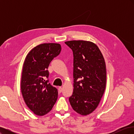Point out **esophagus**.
<instances>
[{
  "mask_svg": "<svg viewBox=\"0 0 134 134\" xmlns=\"http://www.w3.org/2000/svg\"><path fill=\"white\" fill-rule=\"evenodd\" d=\"M62 90H63V89H62V87H59V88H58V91H59V93H61L62 92Z\"/></svg>",
  "mask_w": 134,
  "mask_h": 134,
  "instance_id": "esophagus-1",
  "label": "esophagus"
}]
</instances>
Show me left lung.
Here are the masks:
<instances>
[{
	"mask_svg": "<svg viewBox=\"0 0 134 134\" xmlns=\"http://www.w3.org/2000/svg\"><path fill=\"white\" fill-rule=\"evenodd\" d=\"M73 52V92L70 103L79 114L87 116L100 102L106 85V63L96 44L84 40L65 42Z\"/></svg>",
	"mask_w": 134,
	"mask_h": 134,
	"instance_id": "obj_1",
	"label": "left lung"
}]
</instances>
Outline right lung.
Instances as JSON below:
<instances>
[{"mask_svg":"<svg viewBox=\"0 0 134 134\" xmlns=\"http://www.w3.org/2000/svg\"><path fill=\"white\" fill-rule=\"evenodd\" d=\"M59 43H46L28 52L23 63L21 89L28 107L37 116L49 112L58 99L57 89L48 83L47 69L53 59L60 53Z\"/></svg>","mask_w":134,"mask_h":134,"instance_id":"1","label":"right lung"}]
</instances>
